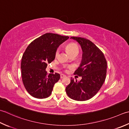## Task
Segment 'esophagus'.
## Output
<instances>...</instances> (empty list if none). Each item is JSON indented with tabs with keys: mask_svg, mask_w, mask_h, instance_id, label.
Masks as SVG:
<instances>
[{
	"mask_svg": "<svg viewBox=\"0 0 129 129\" xmlns=\"http://www.w3.org/2000/svg\"><path fill=\"white\" fill-rule=\"evenodd\" d=\"M66 77V75H64V74H60V78H64V77Z\"/></svg>",
	"mask_w": 129,
	"mask_h": 129,
	"instance_id": "obj_1",
	"label": "esophagus"
}]
</instances>
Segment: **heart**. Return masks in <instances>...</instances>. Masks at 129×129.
<instances>
[{"instance_id": "1", "label": "heart", "mask_w": 129, "mask_h": 129, "mask_svg": "<svg viewBox=\"0 0 129 129\" xmlns=\"http://www.w3.org/2000/svg\"><path fill=\"white\" fill-rule=\"evenodd\" d=\"M67 50L69 53L70 55H72L73 54H75V53H77L78 54L79 52V47L78 45L75 44V43H70V44H68L67 46ZM60 52V50L57 49L55 52V56L57 57L59 54Z\"/></svg>"}]
</instances>
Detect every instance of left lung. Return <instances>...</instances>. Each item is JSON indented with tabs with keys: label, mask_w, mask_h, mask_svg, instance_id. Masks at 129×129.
Here are the masks:
<instances>
[{
	"label": "left lung",
	"mask_w": 129,
	"mask_h": 129,
	"mask_svg": "<svg viewBox=\"0 0 129 129\" xmlns=\"http://www.w3.org/2000/svg\"><path fill=\"white\" fill-rule=\"evenodd\" d=\"M70 39L76 40L82 47V62L74 74L82 78L79 82L72 78L65 90L72 99L84 101L96 94L102 86L106 77L107 61L101 50L90 40L78 37Z\"/></svg>",
	"instance_id": "left-lung-1"
}]
</instances>
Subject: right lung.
<instances>
[{
  "label": "right lung",
  "mask_w": 129,
  "mask_h": 129,
  "mask_svg": "<svg viewBox=\"0 0 129 129\" xmlns=\"http://www.w3.org/2000/svg\"><path fill=\"white\" fill-rule=\"evenodd\" d=\"M69 38L47 33L34 40L25 50L21 61L22 79L32 97L42 99L51 95L60 76L56 73L47 75L45 69L55 59L57 48Z\"/></svg>",
  "instance_id": "obj_1"
}]
</instances>
